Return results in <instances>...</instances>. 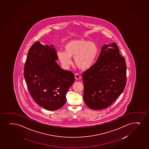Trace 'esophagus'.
<instances>
[{"label": "esophagus", "mask_w": 149, "mask_h": 149, "mask_svg": "<svg viewBox=\"0 0 149 149\" xmlns=\"http://www.w3.org/2000/svg\"><path fill=\"white\" fill-rule=\"evenodd\" d=\"M75 77L76 79H80L81 78V76L79 74H75Z\"/></svg>", "instance_id": "obj_1"}]
</instances>
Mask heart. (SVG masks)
<instances>
[{"label":"heart","instance_id":"b5f03b06","mask_svg":"<svg viewBox=\"0 0 149 149\" xmlns=\"http://www.w3.org/2000/svg\"><path fill=\"white\" fill-rule=\"evenodd\" d=\"M98 52V47L94 42L78 39L67 42L64 46V51H57V55L65 68H68L72 64L71 58H74L78 67L87 70L93 65Z\"/></svg>","mask_w":149,"mask_h":149}]
</instances>
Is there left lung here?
<instances>
[{
    "label": "left lung",
    "mask_w": 149,
    "mask_h": 149,
    "mask_svg": "<svg viewBox=\"0 0 149 149\" xmlns=\"http://www.w3.org/2000/svg\"><path fill=\"white\" fill-rule=\"evenodd\" d=\"M115 43L102 46L97 61L82 74L84 102L93 110L110 106L126 84V61Z\"/></svg>",
    "instance_id": "left-lung-1"
}]
</instances>
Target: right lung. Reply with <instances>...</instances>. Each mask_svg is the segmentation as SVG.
I'll use <instances>...</instances> for the list:
<instances>
[{"mask_svg": "<svg viewBox=\"0 0 149 149\" xmlns=\"http://www.w3.org/2000/svg\"><path fill=\"white\" fill-rule=\"evenodd\" d=\"M53 45L34 43L28 51L24 76L28 91L34 101L49 111L58 110L66 102L67 92L74 84L75 76L63 70Z\"/></svg>", "mask_w": 149, "mask_h": 149, "instance_id": "add662e5", "label": "right lung"}]
</instances>
